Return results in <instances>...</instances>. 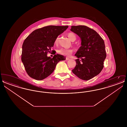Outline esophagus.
<instances>
[{
    "instance_id": "1",
    "label": "esophagus",
    "mask_w": 127,
    "mask_h": 127,
    "mask_svg": "<svg viewBox=\"0 0 127 127\" xmlns=\"http://www.w3.org/2000/svg\"><path fill=\"white\" fill-rule=\"evenodd\" d=\"M66 61H68V60H70V59H69V58H67V57H66Z\"/></svg>"
}]
</instances>
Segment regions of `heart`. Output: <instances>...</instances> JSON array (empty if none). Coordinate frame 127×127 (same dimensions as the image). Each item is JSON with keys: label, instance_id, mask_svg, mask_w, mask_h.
<instances>
[{"label": "heart", "instance_id": "1", "mask_svg": "<svg viewBox=\"0 0 127 127\" xmlns=\"http://www.w3.org/2000/svg\"><path fill=\"white\" fill-rule=\"evenodd\" d=\"M67 36L69 38V39L72 41H74L76 39V36L75 34L73 33H69L67 34ZM58 41V37H57L55 43L57 44ZM73 50L72 49H66V48H61L58 50V53L62 55L68 56L72 53Z\"/></svg>", "mask_w": 127, "mask_h": 127}]
</instances>
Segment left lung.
I'll list each match as a JSON object with an SVG mask.
<instances>
[{
	"instance_id": "8db88e82",
	"label": "left lung",
	"mask_w": 127,
	"mask_h": 127,
	"mask_svg": "<svg viewBox=\"0 0 127 127\" xmlns=\"http://www.w3.org/2000/svg\"><path fill=\"white\" fill-rule=\"evenodd\" d=\"M70 30L81 39V47L75 56L76 66L72 72L79 79L88 80L99 74L106 58L105 46L102 37L86 26H73Z\"/></svg>"
}]
</instances>
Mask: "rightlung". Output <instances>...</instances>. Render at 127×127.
<instances>
[{
  "mask_svg": "<svg viewBox=\"0 0 127 127\" xmlns=\"http://www.w3.org/2000/svg\"><path fill=\"white\" fill-rule=\"evenodd\" d=\"M67 28L68 26L44 27L33 31L25 39L21 61L31 78L38 80L46 78L54 71L59 61L65 60L61 55H54L51 58L47 54L51 52L56 38Z\"/></svg>",
  "mask_w": 127,
  "mask_h": 127,
  "instance_id": "1",
  "label": "right lung"
}]
</instances>
